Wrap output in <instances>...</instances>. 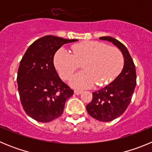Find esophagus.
Segmentation results:
<instances>
[{"label": "esophagus", "instance_id": "obj_1", "mask_svg": "<svg viewBox=\"0 0 152 152\" xmlns=\"http://www.w3.org/2000/svg\"><path fill=\"white\" fill-rule=\"evenodd\" d=\"M81 93H82V91H78V90H75V94L76 95L80 94Z\"/></svg>", "mask_w": 152, "mask_h": 152}]
</instances>
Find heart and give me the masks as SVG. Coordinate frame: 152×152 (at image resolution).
<instances>
[{"label": "heart", "mask_w": 152, "mask_h": 152, "mask_svg": "<svg viewBox=\"0 0 152 152\" xmlns=\"http://www.w3.org/2000/svg\"><path fill=\"white\" fill-rule=\"evenodd\" d=\"M72 54L64 48L56 52L54 64L63 80H68L82 64V72L75 75L70 84L77 89L92 88L95 83L103 86L111 82L124 64L122 52L116 47L94 41L82 42L72 46Z\"/></svg>", "instance_id": "obj_1"}]
</instances>
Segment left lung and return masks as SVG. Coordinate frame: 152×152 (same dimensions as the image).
Segmentation results:
<instances>
[{"instance_id":"obj_1","label":"left lung","mask_w":152,"mask_h":152,"mask_svg":"<svg viewBox=\"0 0 152 152\" xmlns=\"http://www.w3.org/2000/svg\"><path fill=\"white\" fill-rule=\"evenodd\" d=\"M100 39L110 42L117 46L124 58V66L113 81L93 93L92 101L86 109L93 118L101 122H110L121 116L129 105L136 85V73L133 60L123 43L110 36H102Z\"/></svg>"}]
</instances>
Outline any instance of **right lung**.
<instances>
[{
    "instance_id": "add662e5",
    "label": "right lung",
    "mask_w": 152,
    "mask_h": 152,
    "mask_svg": "<svg viewBox=\"0 0 152 152\" xmlns=\"http://www.w3.org/2000/svg\"><path fill=\"white\" fill-rule=\"evenodd\" d=\"M76 41L43 36L29 45L21 59L17 78L19 94L26 113L36 121L48 123L59 117L66 100L74 94L58 75L53 58L64 44Z\"/></svg>"
}]
</instances>
